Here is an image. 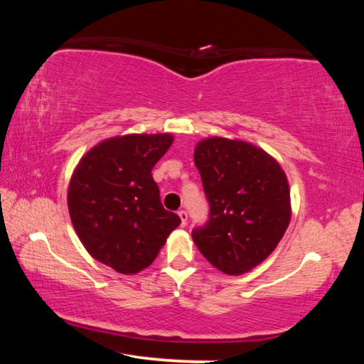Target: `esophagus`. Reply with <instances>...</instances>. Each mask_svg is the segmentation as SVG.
<instances>
[{
  "label": "esophagus",
  "instance_id": "1",
  "mask_svg": "<svg viewBox=\"0 0 364 364\" xmlns=\"http://www.w3.org/2000/svg\"><path fill=\"white\" fill-rule=\"evenodd\" d=\"M178 217L181 218V225L186 226V223H188V213H186V210H178Z\"/></svg>",
  "mask_w": 364,
  "mask_h": 364
}]
</instances>
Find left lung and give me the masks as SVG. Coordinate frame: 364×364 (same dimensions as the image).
Listing matches in <instances>:
<instances>
[{"label": "left lung", "mask_w": 364, "mask_h": 364, "mask_svg": "<svg viewBox=\"0 0 364 364\" xmlns=\"http://www.w3.org/2000/svg\"><path fill=\"white\" fill-rule=\"evenodd\" d=\"M194 164L210 202V218L193 231V241L225 274L249 273L271 255L291 221L284 170L262 147L223 136L200 139Z\"/></svg>", "instance_id": "obj_1"}]
</instances>
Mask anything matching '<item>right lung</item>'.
Listing matches in <instances>:
<instances>
[{"label":"right lung","mask_w":364,"mask_h":364,"mask_svg":"<svg viewBox=\"0 0 364 364\" xmlns=\"http://www.w3.org/2000/svg\"><path fill=\"white\" fill-rule=\"evenodd\" d=\"M173 139L170 133L107 138L73 168L67 189L73 230L88 254L117 273L149 267L181 223L164 208L151 173Z\"/></svg>","instance_id":"1"}]
</instances>
